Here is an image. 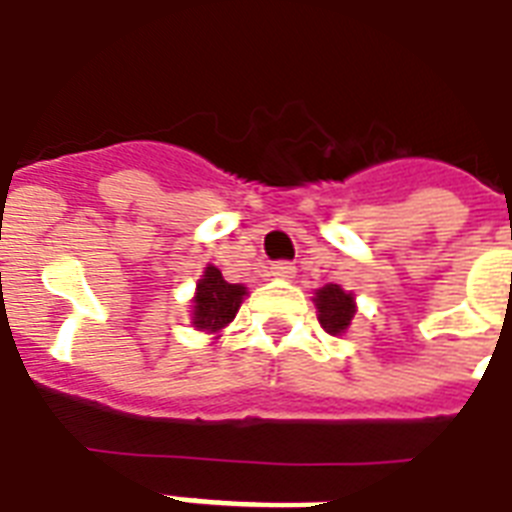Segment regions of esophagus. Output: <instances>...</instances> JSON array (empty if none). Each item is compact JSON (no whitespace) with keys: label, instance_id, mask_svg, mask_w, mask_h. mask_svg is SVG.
<instances>
[{"label":"esophagus","instance_id":"34e87169","mask_svg":"<svg viewBox=\"0 0 512 512\" xmlns=\"http://www.w3.org/2000/svg\"><path fill=\"white\" fill-rule=\"evenodd\" d=\"M295 265L289 263V260H279V263L271 265V276H276V279H292L295 276Z\"/></svg>","mask_w":512,"mask_h":512}]
</instances>
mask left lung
<instances>
[{
	"instance_id": "left-lung-1",
	"label": "left lung",
	"mask_w": 512,
	"mask_h": 512,
	"mask_svg": "<svg viewBox=\"0 0 512 512\" xmlns=\"http://www.w3.org/2000/svg\"><path fill=\"white\" fill-rule=\"evenodd\" d=\"M313 303H316L319 324L324 327V332L335 337L342 335L356 316V300L340 284H324L321 289H316Z\"/></svg>"
}]
</instances>
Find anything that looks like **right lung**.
<instances>
[{"label": "right lung", "instance_id": "1", "mask_svg": "<svg viewBox=\"0 0 512 512\" xmlns=\"http://www.w3.org/2000/svg\"><path fill=\"white\" fill-rule=\"evenodd\" d=\"M244 295H247V287L228 284L215 265H207L193 295L191 324L199 332H220L236 319Z\"/></svg>", "mask_w": 512, "mask_h": 512}]
</instances>
